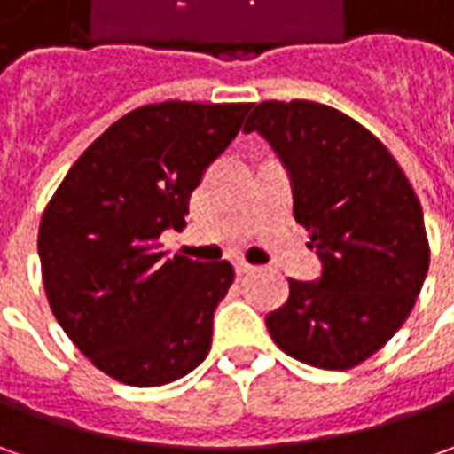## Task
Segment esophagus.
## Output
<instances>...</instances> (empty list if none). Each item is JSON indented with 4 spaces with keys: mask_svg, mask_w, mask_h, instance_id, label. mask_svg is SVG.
I'll return each mask as SVG.
<instances>
[{
    "mask_svg": "<svg viewBox=\"0 0 454 454\" xmlns=\"http://www.w3.org/2000/svg\"><path fill=\"white\" fill-rule=\"evenodd\" d=\"M235 270H237V275H250V272H254V268L250 265V262L239 260V262H235Z\"/></svg>",
    "mask_w": 454,
    "mask_h": 454,
    "instance_id": "esophagus-1",
    "label": "esophagus"
}]
</instances>
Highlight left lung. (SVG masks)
I'll return each instance as SVG.
<instances>
[{
  "mask_svg": "<svg viewBox=\"0 0 454 454\" xmlns=\"http://www.w3.org/2000/svg\"><path fill=\"white\" fill-rule=\"evenodd\" d=\"M257 131L288 171L293 217L310 232L318 280H293L268 313L272 340L303 364L343 372L407 321L429 268L419 200L387 146L336 108L310 100L254 106Z\"/></svg>",
  "mask_w": 454,
  "mask_h": 454,
  "instance_id": "8db88e82",
  "label": "left lung"
}]
</instances>
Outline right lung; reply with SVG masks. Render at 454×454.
Returning a JSON list of instances; mask_svg holds the SVG:
<instances>
[{
    "mask_svg": "<svg viewBox=\"0 0 454 454\" xmlns=\"http://www.w3.org/2000/svg\"><path fill=\"white\" fill-rule=\"evenodd\" d=\"M250 103L166 100L136 108L85 149L40 222L44 293L62 331L100 372L161 387L197 369L235 270L159 247L179 230L207 166Z\"/></svg>",
    "mask_w": 454,
    "mask_h": 454,
    "instance_id": "obj_1",
    "label": "right lung"
}]
</instances>
